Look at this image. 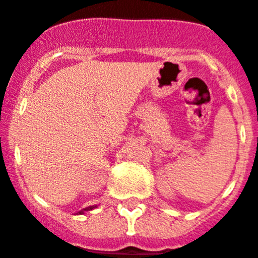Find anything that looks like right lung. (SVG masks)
Here are the masks:
<instances>
[{
    "label": "right lung",
    "instance_id": "obj_1",
    "mask_svg": "<svg viewBox=\"0 0 258 258\" xmlns=\"http://www.w3.org/2000/svg\"><path fill=\"white\" fill-rule=\"evenodd\" d=\"M95 208H98V206H96V205L88 206V208L83 209V210H80V211H79V213H76V214H78V215H81V214H84V213H85V211H90V210H93V209H95Z\"/></svg>",
    "mask_w": 258,
    "mask_h": 258
}]
</instances>
